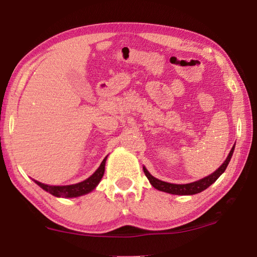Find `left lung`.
<instances>
[{
  "label": "left lung",
  "instance_id": "1",
  "mask_svg": "<svg viewBox=\"0 0 257 257\" xmlns=\"http://www.w3.org/2000/svg\"><path fill=\"white\" fill-rule=\"evenodd\" d=\"M233 151H234V145L232 146V149H231V151H230L228 158L225 159V161L222 163V165H221V167L217 169V170L213 172L212 175L203 178V179L198 180V181L190 182V184H186V185H176V184H170V182H165V181H162V180H159V179H156V178L152 176L151 173L147 171V169L145 167H143V170H144L145 176L147 177V179L150 180L151 185L158 190L164 191V193L173 194V195H195V194L201 193V191L208 188V187H210L213 184V182L216 181L217 178L222 175V173L225 171V169H227L230 160H231Z\"/></svg>",
  "mask_w": 257,
  "mask_h": 257
}]
</instances>
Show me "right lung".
<instances>
[{
    "label": "right lung",
    "instance_id": "right-lung-1",
    "mask_svg": "<svg viewBox=\"0 0 257 257\" xmlns=\"http://www.w3.org/2000/svg\"><path fill=\"white\" fill-rule=\"evenodd\" d=\"M105 162L106 158L102 161L101 165H99L98 169L95 171L92 176L87 178L86 180L78 182L75 185H68V186H49L45 184H42L40 181L34 180L36 184L41 187V188L44 189L47 193H50L55 197H78L81 196V195L88 194L90 191L96 188V186L99 184L102 177L104 175V171H105Z\"/></svg>",
    "mask_w": 257,
    "mask_h": 257
}]
</instances>
